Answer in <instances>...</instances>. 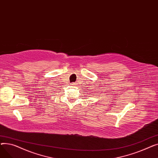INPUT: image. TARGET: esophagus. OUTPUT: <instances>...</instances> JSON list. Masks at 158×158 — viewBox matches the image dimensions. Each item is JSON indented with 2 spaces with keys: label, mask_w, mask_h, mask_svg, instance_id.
Listing matches in <instances>:
<instances>
[{
  "label": "esophagus",
  "mask_w": 158,
  "mask_h": 158,
  "mask_svg": "<svg viewBox=\"0 0 158 158\" xmlns=\"http://www.w3.org/2000/svg\"><path fill=\"white\" fill-rule=\"evenodd\" d=\"M72 86H74L75 85H76V83H75V82H72V83H71L70 84Z\"/></svg>",
  "instance_id": "34e87169"
}]
</instances>
